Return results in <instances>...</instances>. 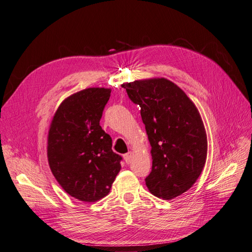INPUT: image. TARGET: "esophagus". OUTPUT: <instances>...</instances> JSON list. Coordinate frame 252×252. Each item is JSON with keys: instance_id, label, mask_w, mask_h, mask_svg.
Here are the masks:
<instances>
[{"instance_id": "1", "label": "esophagus", "mask_w": 252, "mask_h": 252, "mask_svg": "<svg viewBox=\"0 0 252 252\" xmlns=\"http://www.w3.org/2000/svg\"><path fill=\"white\" fill-rule=\"evenodd\" d=\"M124 159H125V162H126L127 164L130 163V162H131V159H132V152H131V151H129L128 154L124 155Z\"/></svg>"}]
</instances>
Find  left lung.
Listing matches in <instances>:
<instances>
[{"instance_id": "obj_1", "label": "left lung", "mask_w": 252, "mask_h": 252, "mask_svg": "<svg viewBox=\"0 0 252 252\" xmlns=\"http://www.w3.org/2000/svg\"><path fill=\"white\" fill-rule=\"evenodd\" d=\"M140 105L151 145L152 168L145 180L149 191L172 200L193 186L207 158V134L194 103L165 78L122 84Z\"/></svg>"}]
</instances>
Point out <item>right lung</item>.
Masks as SVG:
<instances>
[{"instance_id": "1", "label": "right lung", "mask_w": 252, "mask_h": 252, "mask_svg": "<svg viewBox=\"0 0 252 252\" xmlns=\"http://www.w3.org/2000/svg\"><path fill=\"white\" fill-rule=\"evenodd\" d=\"M111 88L89 87L67 96L50 123L47 158L50 170L65 192L94 203L110 191L122 158L100 126Z\"/></svg>"}]
</instances>
